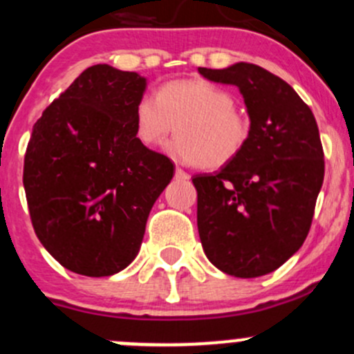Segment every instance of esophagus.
Returning a JSON list of instances; mask_svg holds the SVG:
<instances>
[{"instance_id": "1", "label": "esophagus", "mask_w": 354, "mask_h": 354, "mask_svg": "<svg viewBox=\"0 0 354 354\" xmlns=\"http://www.w3.org/2000/svg\"><path fill=\"white\" fill-rule=\"evenodd\" d=\"M176 177L177 178H189V174L184 172L182 169H176Z\"/></svg>"}]
</instances>
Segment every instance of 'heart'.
<instances>
[{
	"label": "heart",
	"mask_w": 354,
	"mask_h": 354,
	"mask_svg": "<svg viewBox=\"0 0 354 354\" xmlns=\"http://www.w3.org/2000/svg\"><path fill=\"white\" fill-rule=\"evenodd\" d=\"M169 151L180 162L220 169L232 162L250 138V120L229 91L205 79H176L162 84L155 97H139L134 134L146 148L160 146L174 131Z\"/></svg>",
	"instance_id": "heart-1"
}]
</instances>
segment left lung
Segmentation results:
<instances>
[{"label": "left lung", "mask_w": 354, "mask_h": 354, "mask_svg": "<svg viewBox=\"0 0 354 354\" xmlns=\"http://www.w3.org/2000/svg\"><path fill=\"white\" fill-rule=\"evenodd\" d=\"M198 72L236 86L251 122L232 162L192 178L199 239L223 274L261 277L284 265L310 232L325 172L317 120L286 80L253 63Z\"/></svg>", "instance_id": "obj_1"}]
</instances>
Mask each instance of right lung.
Wrapping results in <instances>:
<instances>
[{
  "instance_id": "right-lung-1",
  "label": "right lung",
  "mask_w": 354,
  "mask_h": 354,
  "mask_svg": "<svg viewBox=\"0 0 354 354\" xmlns=\"http://www.w3.org/2000/svg\"><path fill=\"white\" fill-rule=\"evenodd\" d=\"M146 79L110 65L84 70L34 124L24 187L37 239L68 270L108 277L139 253L174 163L136 139Z\"/></svg>"
}]
</instances>
